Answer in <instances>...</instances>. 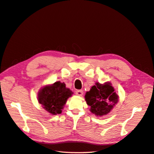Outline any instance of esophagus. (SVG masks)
Listing matches in <instances>:
<instances>
[{
  "mask_svg": "<svg viewBox=\"0 0 154 154\" xmlns=\"http://www.w3.org/2000/svg\"><path fill=\"white\" fill-rule=\"evenodd\" d=\"M75 94L78 96H82L83 94V91H81V90H79V91H77L75 92Z\"/></svg>",
  "mask_w": 154,
  "mask_h": 154,
  "instance_id": "1",
  "label": "esophagus"
}]
</instances>
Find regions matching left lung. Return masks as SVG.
Returning <instances> with one entry per match:
<instances>
[{
	"label": "left lung",
	"instance_id": "obj_1",
	"mask_svg": "<svg viewBox=\"0 0 154 154\" xmlns=\"http://www.w3.org/2000/svg\"><path fill=\"white\" fill-rule=\"evenodd\" d=\"M91 112L97 116H105L110 112L119 100V96L109 82L104 84L96 83L85 96Z\"/></svg>",
	"mask_w": 154,
	"mask_h": 154
}]
</instances>
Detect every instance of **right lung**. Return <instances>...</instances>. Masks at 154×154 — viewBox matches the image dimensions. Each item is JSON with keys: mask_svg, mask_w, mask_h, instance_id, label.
<instances>
[{"mask_svg": "<svg viewBox=\"0 0 154 154\" xmlns=\"http://www.w3.org/2000/svg\"><path fill=\"white\" fill-rule=\"evenodd\" d=\"M73 93L69 88L66 87L65 83L57 81L41 88L38 92L37 100L48 113L56 115L62 113L67 100Z\"/></svg>", "mask_w": 154, "mask_h": 154, "instance_id": "obj_1", "label": "right lung"}]
</instances>
